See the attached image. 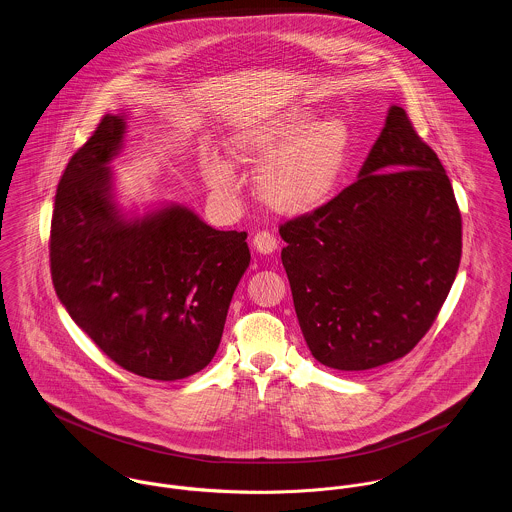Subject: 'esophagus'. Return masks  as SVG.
Returning <instances> with one entry per match:
<instances>
[{"label": "esophagus", "instance_id": "obj_1", "mask_svg": "<svg viewBox=\"0 0 512 512\" xmlns=\"http://www.w3.org/2000/svg\"><path fill=\"white\" fill-rule=\"evenodd\" d=\"M252 244L260 254H272L278 248V240L270 230H258L252 238Z\"/></svg>", "mask_w": 512, "mask_h": 512}]
</instances>
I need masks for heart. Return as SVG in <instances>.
Returning a JSON list of instances; mask_svg holds the SVG:
<instances>
[{
	"label": "heart",
	"instance_id": "obj_1",
	"mask_svg": "<svg viewBox=\"0 0 512 512\" xmlns=\"http://www.w3.org/2000/svg\"><path fill=\"white\" fill-rule=\"evenodd\" d=\"M351 132L337 116L319 120L307 104H290L240 128L230 140V153L240 163L259 165L260 199L276 213L305 215L329 201L345 171ZM209 185L230 191L234 173L219 157L203 165Z\"/></svg>",
	"mask_w": 512,
	"mask_h": 512
}]
</instances>
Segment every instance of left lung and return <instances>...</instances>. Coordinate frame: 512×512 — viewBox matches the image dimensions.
Wrapping results in <instances>:
<instances>
[{
  "mask_svg": "<svg viewBox=\"0 0 512 512\" xmlns=\"http://www.w3.org/2000/svg\"><path fill=\"white\" fill-rule=\"evenodd\" d=\"M280 234L305 343L337 370L408 355L436 321L461 260L449 177L400 106H390L359 179Z\"/></svg>",
  "mask_w": 512,
  "mask_h": 512,
  "instance_id": "1",
  "label": "left lung"
}]
</instances>
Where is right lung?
Here are the masks:
<instances>
[{"label": "right lung", "mask_w": 512, "mask_h": 512, "mask_svg": "<svg viewBox=\"0 0 512 512\" xmlns=\"http://www.w3.org/2000/svg\"><path fill=\"white\" fill-rule=\"evenodd\" d=\"M124 134V116L106 114L59 181L53 286L116 365L179 380L203 370L219 349L232 293L250 264L246 232L217 230L181 205L126 217L108 167Z\"/></svg>", "instance_id": "right-lung-1"}]
</instances>
